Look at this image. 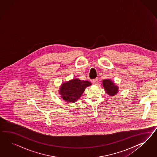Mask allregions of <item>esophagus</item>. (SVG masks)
I'll use <instances>...</instances> for the list:
<instances>
[{
  "mask_svg": "<svg viewBox=\"0 0 157 157\" xmlns=\"http://www.w3.org/2000/svg\"><path fill=\"white\" fill-rule=\"evenodd\" d=\"M92 82H93V85H97V83H98V79H93V80H92Z\"/></svg>",
  "mask_w": 157,
  "mask_h": 157,
  "instance_id": "obj_1",
  "label": "esophagus"
}]
</instances>
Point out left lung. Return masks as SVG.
I'll list each match as a JSON object with an SVG mask.
<instances>
[{
	"label": "left lung",
	"instance_id": "obj_1",
	"mask_svg": "<svg viewBox=\"0 0 157 157\" xmlns=\"http://www.w3.org/2000/svg\"><path fill=\"white\" fill-rule=\"evenodd\" d=\"M103 87L106 93L110 96H114L117 94L119 91L117 86L115 85V83L110 79H105L102 81Z\"/></svg>",
	"mask_w": 157,
	"mask_h": 157
}]
</instances>
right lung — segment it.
I'll return each instance as SVG.
<instances>
[{
  "instance_id": "obj_1",
  "label": "right lung",
  "mask_w": 157,
  "mask_h": 157,
  "mask_svg": "<svg viewBox=\"0 0 157 157\" xmlns=\"http://www.w3.org/2000/svg\"><path fill=\"white\" fill-rule=\"evenodd\" d=\"M91 85V83L89 81L73 79L62 83L59 93L63 100L68 102H75L79 99L86 88Z\"/></svg>"
}]
</instances>
